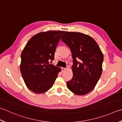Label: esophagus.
Instances as JSON below:
<instances>
[{"mask_svg":"<svg viewBox=\"0 0 122 122\" xmlns=\"http://www.w3.org/2000/svg\"><path fill=\"white\" fill-rule=\"evenodd\" d=\"M61 69H62V71H66V69L65 68H61Z\"/></svg>","mask_w":122,"mask_h":122,"instance_id":"obj_1","label":"esophagus"}]
</instances>
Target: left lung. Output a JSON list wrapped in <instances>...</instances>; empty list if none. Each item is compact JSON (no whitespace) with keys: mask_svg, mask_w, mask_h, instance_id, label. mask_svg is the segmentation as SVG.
<instances>
[{"mask_svg":"<svg viewBox=\"0 0 122 122\" xmlns=\"http://www.w3.org/2000/svg\"><path fill=\"white\" fill-rule=\"evenodd\" d=\"M70 49L73 77L66 83L74 94L84 95L94 89L102 73L104 56L94 39L79 32H66L61 37Z\"/></svg>","mask_w":122,"mask_h":122,"instance_id":"obj_1","label":"left lung"}]
</instances>
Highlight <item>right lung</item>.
<instances>
[{
	"mask_svg": "<svg viewBox=\"0 0 122 122\" xmlns=\"http://www.w3.org/2000/svg\"><path fill=\"white\" fill-rule=\"evenodd\" d=\"M64 31L50 30L35 35L28 41L21 54L20 72L27 88L42 94L52 86L61 71L50 63Z\"/></svg>",
	"mask_w": 122,
	"mask_h": 122,
	"instance_id": "right-lung-1",
	"label": "right lung"
}]
</instances>
